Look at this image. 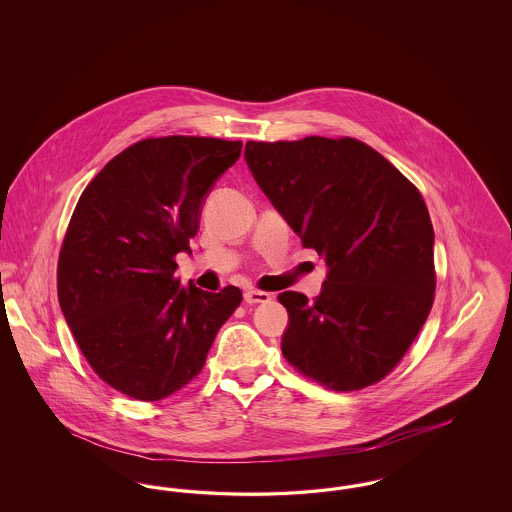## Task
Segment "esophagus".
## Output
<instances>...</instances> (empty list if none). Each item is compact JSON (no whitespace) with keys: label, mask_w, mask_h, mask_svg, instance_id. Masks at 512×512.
Wrapping results in <instances>:
<instances>
[{"label":"esophagus","mask_w":512,"mask_h":512,"mask_svg":"<svg viewBox=\"0 0 512 512\" xmlns=\"http://www.w3.org/2000/svg\"><path fill=\"white\" fill-rule=\"evenodd\" d=\"M244 299L249 305H255V303H268L270 301V293L261 292V290H247L244 293Z\"/></svg>","instance_id":"obj_1"}]
</instances>
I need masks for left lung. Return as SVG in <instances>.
Returning a JSON list of instances; mask_svg holds the SVG:
<instances>
[{
  "label": "left lung",
  "instance_id": "left-lung-1",
  "mask_svg": "<svg viewBox=\"0 0 512 512\" xmlns=\"http://www.w3.org/2000/svg\"><path fill=\"white\" fill-rule=\"evenodd\" d=\"M272 205L330 267L320 295L284 292L282 355L334 391L384 380L413 345L436 293L434 228L409 178L355 138L247 142Z\"/></svg>",
  "mask_w": 512,
  "mask_h": 512
}]
</instances>
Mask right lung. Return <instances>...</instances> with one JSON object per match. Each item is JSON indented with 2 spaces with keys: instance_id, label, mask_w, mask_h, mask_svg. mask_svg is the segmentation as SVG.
Listing matches in <instances>:
<instances>
[{
  "instance_id": "right-lung-1",
  "label": "right lung",
  "mask_w": 512,
  "mask_h": 512,
  "mask_svg": "<svg viewBox=\"0 0 512 512\" xmlns=\"http://www.w3.org/2000/svg\"><path fill=\"white\" fill-rule=\"evenodd\" d=\"M242 142L146 138L113 157L80 195L57 263V297L88 365L111 388L159 401L190 384L242 290L180 286L203 197Z\"/></svg>"
}]
</instances>
